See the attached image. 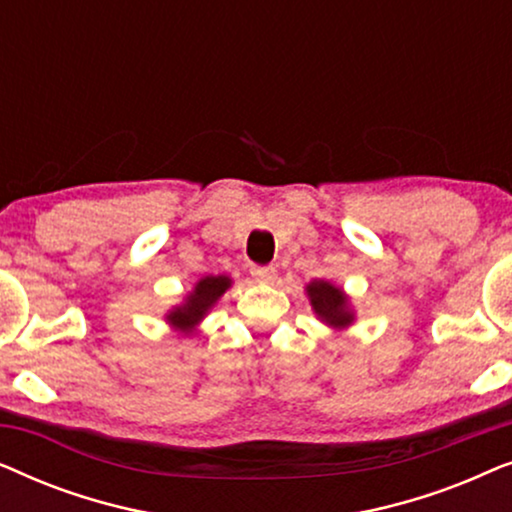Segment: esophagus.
Segmentation results:
<instances>
[{
    "mask_svg": "<svg viewBox=\"0 0 512 512\" xmlns=\"http://www.w3.org/2000/svg\"><path fill=\"white\" fill-rule=\"evenodd\" d=\"M251 275H254L258 282L270 284L277 279V270L272 268V265H254V268H251Z\"/></svg>",
    "mask_w": 512,
    "mask_h": 512,
    "instance_id": "1",
    "label": "esophagus"
}]
</instances>
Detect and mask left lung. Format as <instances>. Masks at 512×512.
Segmentation results:
<instances>
[{
    "mask_svg": "<svg viewBox=\"0 0 512 512\" xmlns=\"http://www.w3.org/2000/svg\"><path fill=\"white\" fill-rule=\"evenodd\" d=\"M307 298H310L314 314H317L326 326L335 328V331L352 326L354 310L352 305H349L347 293L338 289V286L324 282V279H314V282L307 284Z\"/></svg>",
    "mask_w": 512,
    "mask_h": 512,
    "instance_id": "8db88e82",
    "label": "left lung"
}]
</instances>
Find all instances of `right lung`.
Returning a JSON list of instances; mask_svg holds the SVG:
<instances>
[{
    "mask_svg": "<svg viewBox=\"0 0 512 512\" xmlns=\"http://www.w3.org/2000/svg\"><path fill=\"white\" fill-rule=\"evenodd\" d=\"M230 284H233V279L226 275L202 277L200 282L193 286V291L184 298V303L172 307V310L165 314V321L181 333L195 331V326L205 319V314L212 310L216 300L230 289Z\"/></svg>",
    "mask_w": 512,
    "mask_h": 512,
    "instance_id": "1",
    "label": "right lung"
}]
</instances>
